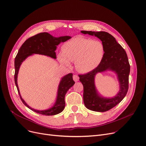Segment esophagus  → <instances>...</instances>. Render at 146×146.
<instances>
[{"mask_svg":"<svg viewBox=\"0 0 146 146\" xmlns=\"http://www.w3.org/2000/svg\"><path fill=\"white\" fill-rule=\"evenodd\" d=\"M73 80H74L75 82H78V81L79 80V76H78V75H76V74H74V75H73Z\"/></svg>","mask_w":146,"mask_h":146,"instance_id":"obj_1","label":"esophagus"}]
</instances>
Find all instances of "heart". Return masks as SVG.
Here are the masks:
<instances>
[{"mask_svg":"<svg viewBox=\"0 0 146 146\" xmlns=\"http://www.w3.org/2000/svg\"><path fill=\"white\" fill-rule=\"evenodd\" d=\"M103 55L104 47L100 42L78 36L64 43L58 59L67 67L71 66L70 61H75L79 72L88 73L98 66Z\"/></svg>","mask_w":146,"mask_h":146,"instance_id":"1","label":"heart"}]
</instances>
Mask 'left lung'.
<instances>
[{
    "label": "left lung",
    "instance_id": "8db88e82",
    "mask_svg": "<svg viewBox=\"0 0 146 146\" xmlns=\"http://www.w3.org/2000/svg\"><path fill=\"white\" fill-rule=\"evenodd\" d=\"M83 34L95 36L102 42L104 55L99 65L91 72L79 75L84 86V102L86 108L95 111H108L121 101L128 90L130 65L125 49L112 35L106 31L82 30ZM110 70L117 74L119 83V92L112 98L101 96L94 85V77L98 72Z\"/></svg>",
    "mask_w": 146,
    "mask_h": 146
}]
</instances>
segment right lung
<instances>
[{
  "label": "right lung",
  "instance_id": "obj_1",
  "mask_svg": "<svg viewBox=\"0 0 146 146\" xmlns=\"http://www.w3.org/2000/svg\"><path fill=\"white\" fill-rule=\"evenodd\" d=\"M70 39H71V37L68 36L55 37L46 32L40 33L29 38L24 42L19 49L15 58V84L22 102L32 111L46 116L55 115L62 111L64 109L66 104L64 100L66 94L69 89L74 85L75 82L73 80L72 73H69L63 76L58 85L57 97L54 106L47 110H36L27 105L22 98L20 93L17 84V77L21 64L28 56L34 54L46 55L56 59V53L55 51L56 49V46L58 45L61 42H64Z\"/></svg>",
  "mask_w": 146,
  "mask_h": 146
}]
</instances>
